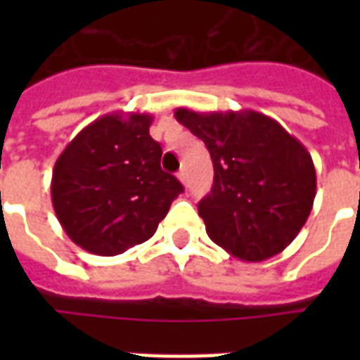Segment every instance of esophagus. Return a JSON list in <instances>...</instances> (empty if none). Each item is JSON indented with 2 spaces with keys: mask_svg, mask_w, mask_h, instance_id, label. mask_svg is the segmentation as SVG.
Masks as SVG:
<instances>
[{
  "mask_svg": "<svg viewBox=\"0 0 360 360\" xmlns=\"http://www.w3.org/2000/svg\"><path fill=\"white\" fill-rule=\"evenodd\" d=\"M177 179L183 183V185H186V181H188V175H186V169L185 168H181L179 172H177Z\"/></svg>",
  "mask_w": 360,
  "mask_h": 360,
  "instance_id": "obj_1",
  "label": "esophagus"
}]
</instances>
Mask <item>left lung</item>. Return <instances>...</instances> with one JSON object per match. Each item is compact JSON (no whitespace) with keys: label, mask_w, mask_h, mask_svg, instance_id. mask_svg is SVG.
Returning <instances> with one entry per match:
<instances>
[{"label":"left lung","mask_w":360,"mask_h":360,"mask_svg":"<svg viewBox=\"0 0 360 360\" xmlns=\"http://www.w3.org/2000/svg\"><path fill=\"white\" fill-rule=\"evenodd\" d=\"M175 120L203 140L213 188L198 203L207 236L243 262L276 256L295 239L316 198V168L301 141L254 110H175Z\"/></svg>","instance_id":"8db88e82"}]
</instances>
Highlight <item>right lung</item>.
Segmentation results:
<instances>
[{
	"label": "right lung",
	"instance_id": "add662e5",
	"mask_svg": "<svg viewBox=\"0 0 360 360\" xmlns=\"http://www.w3.org/2000/svg\"><path fill=\"white\" fill-rule=\"evenodd\" d=\"M153 115L108 114L82 129L52 172V203L72 243L115 256L151 239L183 185L160 168Z\"/></svg>",
	"mask_w": 360,
	"mask_h": 360
}]
</instances>
